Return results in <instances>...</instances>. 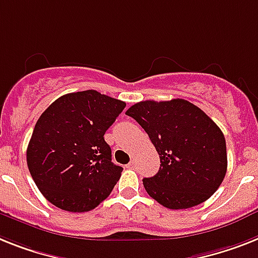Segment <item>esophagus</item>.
<instances>
[{"mask_svg": "<svg viewBox=\"0 0 258 258\" xmlns=\"http://www.w3.org/2000/svg\"><path fill=\"white\" fill-rule=\"evenodd\" d=\"M126 167L127 169H134V167H136V162H134V161H132V162L127 163Z\"/></svg>", "mask_w": 258, "mask_h": 258, "instance_id": "1", "label": "esophagus"}]
</instances>
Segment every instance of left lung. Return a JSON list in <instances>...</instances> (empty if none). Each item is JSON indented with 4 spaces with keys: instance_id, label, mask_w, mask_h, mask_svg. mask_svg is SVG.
<instances>
[{
    "instance_id": "obj_1",
    "label": "left lung",
    "mask_w": 258,
    "mask_h": 258,
    "mask_svg": "<svg viewBox=\"0 0 258 258\" xmlns=\"http://www.w3.org/2000/svg\"><path fill=\"white\" fill-rule=\"evenodd\" d=\"M148 133L161 159L146 192L170 210L203 203L220 187L227 172V146L220 127L201 108L183 99L146 100L126 110Z\"/></svg>"
}]
</instances>
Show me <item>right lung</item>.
I'll return each mask as SVG.
<instances>
[{
    "mask_svg": "<svg viewBox=\"0 0 258 258\" xmlns=\"http://www.w3.org/2000/svg\"><path fill=\"white\" fill-rule=\"evenodd\" d=\"M125 106L121 100L88 89L60 96L40 114L26 159L50 203L68 212H87L112 192L122 167L112 162L104 134Z\"/></svg>",
    "mask_w": 258,
    "mask_h": 258,
    "instance_id": "obj_1",
    "label": "right lung"
}]
</instances>
